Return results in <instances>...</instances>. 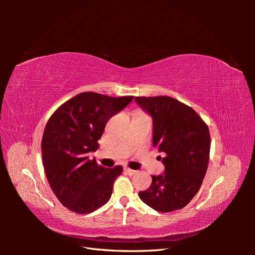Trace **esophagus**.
<instances>
[{
    "instance_id": "obj_1",
    "label": "esophagus",
    "mask_w": 255,
    "mask_h": 255,
    "mask_svg": "<svg viewBox=\"0 0 255 255\" xmlns=\"http://www.w3.org/2000/svg\"><path fill=\"white\" fill-rule=\"evenodd\" d=\"M125 171H126L128 175H134V174L137 173L136 170H132V169H129V168H125Z\"/></svg>"
}]
</instances>
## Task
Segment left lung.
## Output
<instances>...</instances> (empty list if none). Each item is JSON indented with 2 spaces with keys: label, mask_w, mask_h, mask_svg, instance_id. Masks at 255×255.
Here are the masks:
<instances>
[{
  "label": "left lung",
  "mask_w": 255,
  "mask_h": 255,
  "mask_svg": "<svg viewBox=\"0 0 255 255\" xmlns=\"http://www.w3.org/2000/svg\"><path fill=\"white\" fill-rule=\"evenodd\" d=\"M135 102L153 119V145L166 153L158 156L164 174L152 175L151 186L138 196L157 212L180 210L196 196L205 176L211 149L208 127L191 107L171 97H136Z\"/></svg>",
  "instance_id": "8db88e82"
}]
</instances>
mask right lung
<instances>
[{"mask_svg": "<svg viewBox=\"0 0 255 255\" xmlns=\"http://www.w3.org/2000/svg\"><path fill=\"white\" fill-rule=\"evenodd\" d=\"M133 98L82 92L51 116L42 136V161L53 192L68 210L89 214L109 202L123 168H104L88 154L99 148L107 121Z\"/></svg>", "mask_w": 255, "mask_h": 255, "instance_id": "1", "label": "right lung"}]
</instances>
